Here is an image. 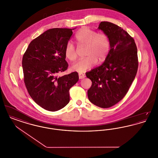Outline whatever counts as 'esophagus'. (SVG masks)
<instances>
[{
	"label": "esophagus",
	"instance_id": "obj_1",
	"mask_svg": "<svg viewBox=\"0 0 158 158\" xmlns=\"http://www.w3.org/2000/svg\"><path fill=\"white\" fill-rule=\"evenodd\" d=\"M85 77V76L82 73H79V78L80 79H82Z\"/></svg>",
	"mask_w": 158,
	"mask_h": 158
}]
</instances>
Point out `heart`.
Instances as JSON below:
<instances>
[{
    "label": "heart",
    "mask_w": 158,
    "mask_h": 158,
    "mask_svg": "<svg viewBox=\"0 0 158 158\" xmlns=\"http://www.w3.org/2000/svg\"><path fill=\"white\" fill-rule=\"evenodd\" d=\"M76 43L79 47H85V58L74 63L72 69L78 72H85L95 66L97 63H102L106 59L111 48L110 40L104 33H99L88 28L83 27L75 35ZM66 57L70 61H75L77 57L75 48L71 43H68L64 49Z\"/></svg>",
    "instance_id": "heart-1"
}]
</instances>
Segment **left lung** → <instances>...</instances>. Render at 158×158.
I'll list each match as a JSON object with an SVG mask.
<instances>
[{
  "label": "left lung",
  "mask_w": 158,
  "mask_h": 158,
  "mask_svg": "<svg viewBox=\"0 0 158 158\" xmlns=\"http://www.w3.org/2000/svg\"><path fill=\"white\" fill-rule=\"evenodd\" d=\"M98 28L108 36L111 48L104 62L86 73L92 81L88 97L93 104L106 108L124 97L134 81L137 49L134 39L118 25L103 21Z\"/></svg>",
  "instance_id": "8db88e82"
}]
</instances>
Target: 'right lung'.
<instances>
[{
    "instance_id": "add662e5",
    "label": "right lung",
    "mask_w": 158,
    "mask_h": 158,
    "mask_svg": "<svg viewBox=\"0 0 158 158\" xmlns=\"http://www.w3.org/2000/svg\"><path fill=\"white\" fill-rule=\"evenodd\" d=\"M73 29L52 28L33 40L23 56L24 82L32 99L44 109L56 111L70 101L69 89L77 72L58 77L68 69L64 49Z\"/></svg>"
}]
</instances>
